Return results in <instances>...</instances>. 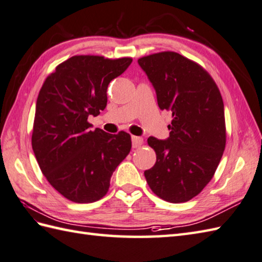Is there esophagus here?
<instances>
[{
  "instance_id": "34e87169",
  "label": "esophagus",
  "mask_w": 262,
  "mask_h": 262,
  "mask_svg": "<svg viewBox=\"0 0 262 262\" xmlns=\"http://www.w3.org/2000/svg\"><path fill=\"white\" fill-rule=\"evenodd\" d=\"M131 139H132V147L133 148H139L143 143V139L140 137L133 136Z\"/></svg>"
}]
</instances>
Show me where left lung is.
<instances>
[{"instance_id": "8db88e82", "label": "left lung", "mask_w": 262, "mask_h": 262, "mask_svg": "<svg viewBox=\"0 0 262 262\" xmlns=\"http://www.w3.org/2000/svg\"><path fill=\"white\" fill-rule=\"evenodd\" d=\"M138 62L156 90L160 110L172 113L169 138H148L157 161L144 177L160 199L187 202L210 183L225 149L222 96L204 68L177 52H158Z\"/></svg>"}]
</instances>
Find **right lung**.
<instances>
[{
  "instance_id": "obj_1",
  "label": "right lung",
  "mask_w": 262,
  "mask_h": 262,
  "mask_svg": "<svg viewBox=\"0 0 262 262\" xmlns=\"http://www.w3.org/2000/svg\"><path fill=\"white\" fill-rule=\"evenodd\" d=\"M132 58L74 56L59 63L39 92L32 149L45 177L75 203L105 196L115 168L129 155L131 137L91 130L90 115L106 107L107 86L130 66Z\"/></svg>"
}]
</instances>
